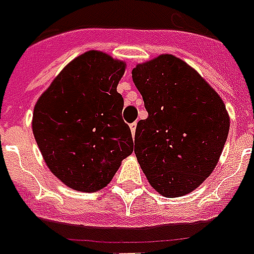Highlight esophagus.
<instances>
[{
  "label": "esophagus",
  "instance_id": "1",
  "mask_svg": "<svg viewBox=\"0 0 254 254\" xmlns=\"http://www.w3.org/2000/svg\"><path fill=\"white\" fill-rule=\"evenodd\" d=\"M135 129H137V123L130 124V130H131V135L134 137V134H135Z\"/></svg>",
  "mask_w": 254,
  "mask_h": 254
}]
</instances>
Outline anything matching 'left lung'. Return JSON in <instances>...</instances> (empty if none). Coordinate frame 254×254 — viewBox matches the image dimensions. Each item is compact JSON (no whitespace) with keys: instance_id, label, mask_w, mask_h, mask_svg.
<instances>
[{"instance_id":"obj_1","label":"left lung","mask_w":254,"mask_h":254,"mask_svg":"<svg viewBox=\"0 0 254 254\" xmlns=\"http://www.w3.org/2000/svg\"><path fill=\"white\" fill-rule=\"evenodd\" d=\"M148 112L135 129L134 152L151 186L180 197L210 176L230 129L225 103L192 67L163 54L131 71Z\"/></svg>"}]
</instances>
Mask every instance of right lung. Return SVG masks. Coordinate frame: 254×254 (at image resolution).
I'll use <instances>...</instances> for the list:
<instances>
[{
  "mask_svg": "<svg viewBox=\"0 0 254 254\" xmlns=\"http://www.w3.org/2000/svg\"><path fill=\"white\" fill-rule=\"evenodd\" d=\"M125 65L102 51H86L62 69L36 103L32 129L38 148L51 173L71 189L99 191L133 152L116 90Z\"/></svg>",
  "mask_w": 254,
  "mask_h": 254,
  "instance_id": "1",
  "label": "right lung"
}]
</instances>
